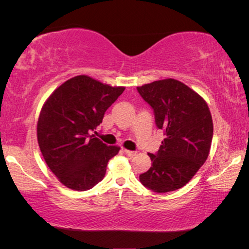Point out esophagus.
Here are the masks:
<instances>
[{
	"mask_svg": "<svg viewBox=\"0 0 249 249\" xmlns=\"http://www.w3.org/2000/svg\"><path fill=\"white\" fill-rule=\"evenodd\" d=\"M123 151L126 156H128V157H134V156H136V151H132L127 149H123Z\"/></svg>",
	"mask_w": 249,
	"mask_h": 249,
	"instance_id": "esophagus-1",
	"label": "esophagus"
}]
</instances>
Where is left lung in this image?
Here are the masks:
<instances>
[{"instance_id":"left-lung-1","label":"left lung","mask_w":249,"mask_h":249,"mask_svg":"<svg viewBox=\"0 0 249 249\" xmlns=\"http://www.w3.org/2000/svg\"><path fill=\"white\" fill-rule=\"evenodd\" d=\"M138 93L154 109L156 126L165 138L156 154H148L151 167L141 182L157 193L182 188L208 158L213 122L205 101L175 79L158 80L137 87Z\"/></svg>"}]
</instances>
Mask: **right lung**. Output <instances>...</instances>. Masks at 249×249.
<instances>
[{"label": "right lung", "instance_id": "1", "mask_svg": "<svg viewBox=\"0 0 249 249\" xmlns=\"http://www.w3.org/2000/svg\"><path fill=\"white\" fill-rule=\"evenodd\" d=\"M124 90L77 75L57 88L45 102L37 140L49 169L67 188L86 191L104 178L108 160L120 147L105 145L91 133Z\"/></svg>", "mask_w": 249, "mask_h": 249}]
</instances>
